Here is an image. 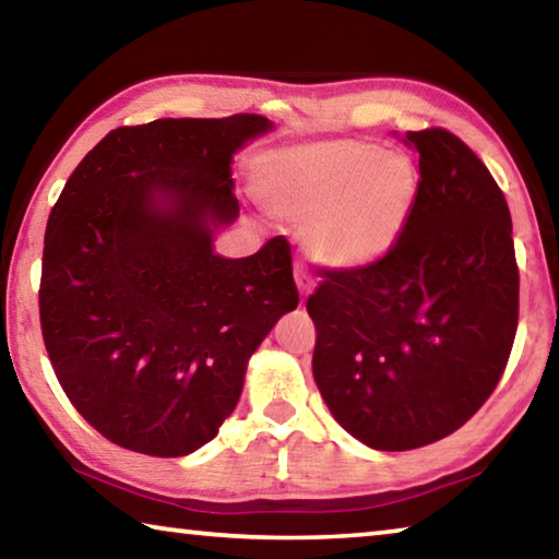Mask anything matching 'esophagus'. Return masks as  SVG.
<instances>
[{
	"mask_svg": "<svg viewBox=\"0 0 559 559\" xmlns=\"http://www.w3.org/2000/svg\"><path fill=\"white\" fill-rule=\"evenodd\" d=\"M296 283H298V290H300V296L306 298L310 290L316 288V281H313V276H310V273L302 269V266H298L296 269Z\"/></svg>",
	"mask_w": 559,
	"mask_h": 559,
	"instance_id": "34e87169",
	"label": "esophagus"
}]
</instances>
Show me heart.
Returning <instances> with one entry per match:
<instances>
[{
  "mask_svg": "<svg viewBox=\"0 0 559 559\" xmlns=\"http://www.w3.org/2000/svg\"><path fill=\"white\" fill-rule=\"evenodd\" d=\"M261 202L306 222L302 241L330 269H365L390 253L419 197V167L367 140H325L269 155L259 167Z\"/></svg>",
  "mask_w": 559,
  "mask_h": 559,
  "instance_id": "1",
  "label": "heart"
}]
</instances>
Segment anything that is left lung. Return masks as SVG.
<instances>
[{"label": "left lung", "mask_w": 559, "mask_h": 559, "mask_svg": "<svg viewBox=\"0 0 559 559\" xmlns=\"http://www.w3.org/2000/svg\"><path fill=\"white\" fill-rule=\"evenodd\" d=\"M419 197L394 249L323 269L306 308L316 384L367 447L409 451L461 429L500 382L518 330L520 273L506 194L447 128L406 132Z\"/></svg>", "instance_id": "left-lung-1"}]
</instances>
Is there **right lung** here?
Masks as SVG:
<instances>
[{"instance_id": "right-lung-1", "label": "right lung", "mask_w": 559, "mask_h": 559, "mask_svg": "<svg viewBox=\"0 0 559 559\" xmlns=\"http://www.w3.org/2000/svg\"><path fill=\"white\" fill-rule=\"evenodd\" d=\"M269 118H167L110 130L49 214L39 316L66 396L93 429L145 456L216 437L246 362L298 306L290 243L222 259L212 226L239 214L231 155Z\"/></svg>"}]
</instances>
